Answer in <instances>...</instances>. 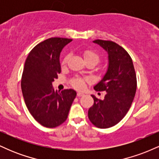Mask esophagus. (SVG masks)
Returning a JSON list of instances; mask_svg holds the SVG:
<instances>
[{
	"instance_id": "esophagus-1",
	"label": "esophagus",
	"mask_w": 159,
	"mask_h": 159,
	"mask_svg": "<svg viewBox=\"0 0 159 159\" xmlns=\"http://www.w3.org/2000/svg\"><path fill=\"white\" fill-rule=\"evenodd\" d=\"M77 96H78V97H81V96H84V93L78 92V93H77Z\"/></svg>"
}]
</instances>
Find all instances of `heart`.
<instances>
[{"label": "heart", "instance_id": "heart-1", "mask_svg": "<svg viewBox=\"0 0 159 159\" xmlns=\"http://www.w3.org/2000/svg\"><path fill=\"white\" fill-rule=\"evenodd\" d=\"M82 54H83V57L84 58L86 63L87 62H93V63L96 64V63H98V61L100 60L99 55L96 52H94L93 50L87 49V50L84 51ZM67 59H68V57L66 56L64 58V60H63V63H66ZM72 84L75 88L82 89L84 87V79L81 78H74V79L72 80Z\"/></svg>", "mask_w": 159, "mask_h": 159}]
</instances>
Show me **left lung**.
<instances>
[{
	"instance_id": "obj_1",
	"label": "left lung",
	"mask_w": 159,
	"mask_h": 159,
	"mask_svg": "<svg viewBox=\"0 0 159 159\" xmlns=\"http://www.w3.org/2000/svg\"><path fill=\"white\" fill-rule=\"evenodd\" d=\"M108 54V66L102 79L94 89L106 91L103 100L92 95L93 105L88 111L89 120L95 126L107 129L121 120L130 108L135 96L137 78L130 55L123 47L107 40L96 39Z\"/></svg>"
}]
</instances>
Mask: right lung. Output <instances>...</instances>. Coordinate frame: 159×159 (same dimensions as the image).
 <instances>
[{
	"instance_id": "right-lung-1",
	"label": "right lung",
	"mask_w": 159,
	"mask_h": 159,
	"mask_svg": "<svg viewBox=\"0 0 159 159\" xmlns=\"http://www.w3.org/2000/svg\"><path fill=\"white\" fill-rule=\"evenodd\" d=\"M72 39L50 38L36 45L27 56L21 86L26 106L38 123L54 128L64 123L76 96L72 89L54 90L52 82L61 73L60 54Z\"/></svg>"
}]
</instances>
